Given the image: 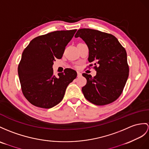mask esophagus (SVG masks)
<instances>
[{
	"instance_id": "obj_1",
	"label": "esophagus",
	"mask_w": 149,
	"mask_h": 149,
	"mask_svg": "<svg viewBox=\"0 0 149 149\" xmlns=\"http://www.w3.org/2000/svg\"><path fill=\"white\" fill-rule=\"evenodd\" d=\"M77 77H81V73L80 72L77 71Z\"/></svg>"
}]
</instances>
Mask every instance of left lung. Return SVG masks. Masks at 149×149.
I'll return each mask as SVG.
<instances>
[{"label":"left lung","instance_id":"obj_1","mask_svg":"<svg viewBox=\"0 0 149 149\" xmlns=\"http://www.w3.org/2000/svg\"><path fill=\"white\" fill-rule=\"evenodd\" d=\"M74 37L88 45L89 66L93 65L97 71L93 78L82 74L87 81L82 88L84 97L97 106L113 102L121 95L129 75L125 49L114 35L99 30L79 29Z\"/></svg>","mask_w":149,"mask_h":149}]
</instances>
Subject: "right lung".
<instances>
[{"label": "right lung", "instance_id": "obj_1", "mask_svg": "<svg viewBox=\"0 0 149 149\" xmlns=\"http://www.w3.org/2000/svg\"><path fill=\"white\" fill-rule=\"evenodd\" d=\"M77 30L49 33L33 38L23 50L18 65L21 90L33 106L50 109L63 100L68 85L77 78V71L66 68L54 74V61L63 57L65 48Z\"/></svg>", "mask_w": 149, "mask_h": 149}]
</instances>
